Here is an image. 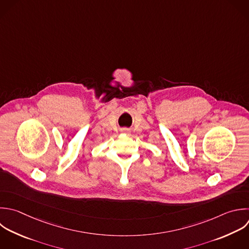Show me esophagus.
Wrapping results in <instances>:
<instances>
[{"instance_id": "obj_1", "label": "esophagus", "mask_w": 249, "mask_h": 249, "mask_svg": "<svg viewBox=\"0 0 249 249\" xmlns=\"http://www.w3.org/2000/svg\"><path fill=\"white\" fill-rule=\"evenodd\" d=\"M122 132H124V133H129V130L126 129V128H124V129H122Z\"/></svg>"}]
</instances>
